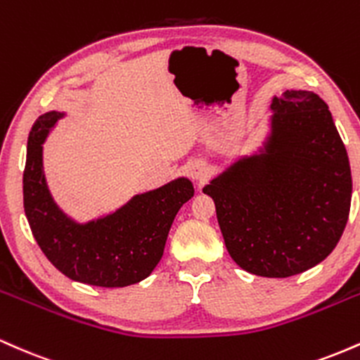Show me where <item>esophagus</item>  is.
<instances>
[{"mask_svg": "<svg viewBox=\"0 0 360 360\" xmlns=\"http://www.w3.org/2000/svg\"><path fill=\"white\" fill-rule=\"evenodd\" d=\"M189 176H191V179L201 183V181H205L208 177V166L205 162H201V160H196V162H193L189 166Z\"/></svg>", "mask_w": 360, "mask_h": 360, "instance_id": "esophagus-1", "label": "esophagus"}]
</instances>
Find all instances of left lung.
I'll use <instances>...</instances> for the list:
<instances>
[{
    "label": "left lung",
    "mask_w": 360,
    "mask_h": 360,
    "mask_svg": "<svg viewBox=\"0 0 360 360\" xmlns=\"http://www.w3.org/2000/svg\"><path fill=\"white\" fill-rule=\"evenodd\" d=\"M271 131L259 152L213 177V198L226 250L243 271L289 278L335 249L349 220V155L326 103L288 89L271 103Z\"/></svg>",
    "instance_id": "obj_1"
}]
</instances>
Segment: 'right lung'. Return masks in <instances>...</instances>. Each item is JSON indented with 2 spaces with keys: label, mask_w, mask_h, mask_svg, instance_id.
I'll return each instance as SVG.
<instances>
[{
  "label": "right lung",
  "mask_w": 360,
  "mask_h": 360,
  "mask_svg": "<svg viewBox=\"0 0 360 360\" xmlns=\"http://www.w3.org/2000/svg\"><path fill=\"white\" fill-rule=\"evenodd\" d=\"M62 111L40 115L32 127L23 171V208L37 243L69 279L101 288H123L150 276L177 212L194 194L188 177L135 194L117 212L74 221L53 201L44 174V142Z\"/></svg>",
  "instance_id": "obj_1"
}]
</instances>
